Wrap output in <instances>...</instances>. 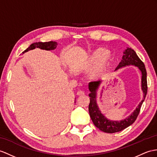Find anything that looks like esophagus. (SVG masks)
I'll use <instances>...</instances> for the list:
<instances>
[{
	"label": "esophagus",
	"mask_w": 157,
	"mask_h": 157,
	"mask_svg": "<svg viewBox=\"0 0 157 157\" xmlns=\"http://www.w3.org/2000/svg\"><path fill=\"white\" fill-rule=\"evenodd\" d=\"M76 94H77L78 96H83L85 94V93L82 90H78Z\"/></svg>",
	"instance_id": "34e87169"
}]
</instances>
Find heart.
Here are the masks:
<instances>
[{
    "label": "heart",
    "instance_id": "b5f03b06",
    "mask_svg": "<svg viewBox=\"0 0 157 157\" xmlns=\"http://www.w3.org/2000/svg\"><path fill=\"white\" fill-rule=\"evenodd\" d=\"M112 60L113 53L111 51L102 47L95 49L91 53L88 62V67L91 69L89 77L93 80H97L102 77Z\"/></svg>",
    "mask_w": 157,
    "mask_h": 157
}]
</instances>
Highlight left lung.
<instances>
[{"label":"left lung","mask_w":157,"mask_h":157,"mask_svg":"<svg viewBox=\"0 0 157 157\" xmlns=\"http://www.w3.org/2000/svg\"><path fill=\"white\" fill-rule=\"evenodd\" d=\"M129 65H134L139 68L142 74L141 78V87L143 92V99L141 101L134 112L127 118L122 121H111L108 119L104 116L99 110L97 103V92L102 83V81L90 82L89 84V89L90 93L89 94L90 97V103L89 105V111L92 121L96 127L101 131L107 132L114 133L123 131V129L127 128L131 125L136 119L138 117L140 107L143 105L145 97L147 93V71L143 61L137 56L136 53L131 48H127L123 52V59L120 63L116 68L115 71L118 68L124 67Z\"/></svg>","instance_id":"left-lung-1"}]
</instances>
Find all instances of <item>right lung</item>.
I'll return each instance as SVG.
<instances>
[{"label": "right lung", "instance_id": "obj_1", "mask_svg": "<svg viewBox=\"0 0 157 157\" xmlns=\"http://www.w3.org/2000/svg\"><path fill=\"white\" fill-rule=\"evenodd\" d=\"M57 44L56 42L50 41V42H45V43H42V42H39V43H34L29 46V47L26 48L22 53H25L30 50H33L36 48H39L43 50H46V51H51L54 50L56 48Z\"/></svg>", "mask_w": 157, "mask_h": 157}]
</instances>
